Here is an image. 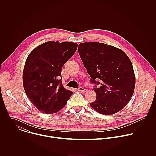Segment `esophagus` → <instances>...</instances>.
I'll return each mask as SVG.
<instances>
[{
  "mask_svg": "<svg viewBox=\"0 0 156 156\" xmlns=\"http://www.w3.org/2000/svg\"><path fill=\"white\" fill-rule=\"evenodd\" d=\"M78 90L81 92H86L87 91V90H86V89H84V87H79Z\"/></svg>",
  "mask_w": 156,
  "mask_h": 156,
  "instance_id": "1",
  "label": "esophagus"
}]
</instances>
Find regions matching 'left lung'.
Here are the masks:
<instances>
[{
  "label": "left lung",
  "instance_id": "8db88e82",
  "mask_svg": "<svg viewBox=\"0 0 156 156\" xmlns=\"http://www.w3.org/2000/svg\"><path fill=\"white\" fill-rule=\"evenodd\" d=\"M78 51L91 83L96 84V99L91 106L107 115L119 112L130 101L135 86L134 70L127 55L114 46L96 42L80 43Z\"/></svg>",
  "mask_w": 156,
  "mask_h": 156
}]
</instances>
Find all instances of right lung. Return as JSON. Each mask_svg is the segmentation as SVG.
I'll return each instance as SVG.
<instances>
[{"label": "right lung", "instance_id": "obj_1", "mask_svg": "<svg viewBox=\"0 0 156 156\" xmlns=\"http://www.w3.org/2000/svg\"><path fill=\"white\" fill-rule=\"evenodd\" d=\"M77 47L74 42L48 41L29 54L23 72L24 90L31 103L42 113H56L73 94L63 87L61 72Z\"/></svg>", "mask_w": 156, "mask_h": 156}]
</instances>
